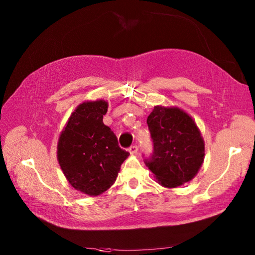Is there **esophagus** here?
I'll list each match as a JSON object with an SVG mask.
<instances>
[{
	"instance_id": "1",
	"label": "esophagus",
	"mask_w": 255,
	"mask_h": 255,
	"mask_svg": "<svg viewBox=\"0 0 255 255\" xmlns=\"http://www.w3.org/2000/svg\"><path fill=\"white\" fill-rule=\"evenodd\" d=\"M128 151H129V152H130L131 154L137 153V152H138V145H136V144L130 145V147H129V149H128Z\"/></svg>"
}]
</instances>
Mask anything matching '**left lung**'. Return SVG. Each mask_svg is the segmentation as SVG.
<instances>
[{"mask_svg":"<svg viewBox=\"0 0 255 255\" xmlns=\"http://www.w3.org/2000/svg\"><path fill=\"white\" fill-rule=\"evenodd\" d=\"M153 151L144 163L165 187L191 181L202 166L204 140L193 119L175 107L155 106L147 119Z\"/></svg>","mask_w":255,"mask_h":255,"instance_id":"8db88e82","label":"left lung"}]
</instances>
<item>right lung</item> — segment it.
Here are the masks:
<instances>
[{
  "label": "right lung",
  "instance_id": "add662e5",
  "mask_svg": "<svg viewBox=\"0 0 255 255\" xmlns=\"http://www.w3.org/2000/svg\"><path fill=\"white\" fill-rule=\"evenodd\" d=\"M105 101L85 102L70 116L58 143V161L71 185L96 196L116 181L129 152L118 145L116 134L103 123Z\"/></svg>",
  "mask_w": 255,
  "mask_h": 255
}]
</instances>
